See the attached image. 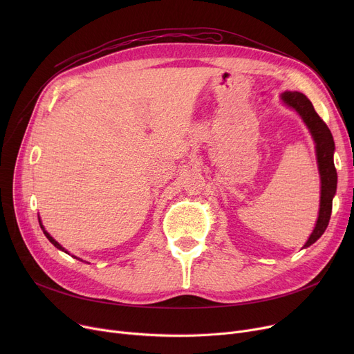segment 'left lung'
Here are the masks:
<instances>
[{"mask_svg":"<svg viewBox=\"0 0 354 354\" xmlns=\"http://www.w3.org/2000/svg\"><path fill=\"white\" fill-rule=\"evenodd\" d=\"M283 100L287 106L292 107L297 113L301 116L307 127L310 129L311 136L315 142V152H317L319 160V171L322 178V196H320V212L317 224L313 234L310 235L306 247L314 244L326 231L328 221L331 216V207H333V196L336 194L337 188V172L336 166H334L333 153H334V140L331 136L330 129L324 123V120L315 113V110L311 102L299 91H286L283 93Z\"/></svg>","mask_w":354,"mask_h":354,"instance_id":"left-lung-1","label":"left lung"}]
</instances>
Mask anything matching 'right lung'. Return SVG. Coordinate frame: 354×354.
Wrapping results in <instances>:
<instances>
[{
  "label": "right lung",
  "instance_id": "right-lung-1",
  "mask_svg": "<svg viewBox=\"0 0 354 354\" xmlns=\"http://www.w3.org/2000/svg\"><path fill=\"white\" fill-rule=\"evenodd\" d=\"M41 228H43V227H41ZM43 232H44V235L48 238V241H50V243H51V244H53L55 248H59V250H62V251L67 252V251H66V250H64V248H63V247H62V245L57 243V241H54V239H53V236H50V234H47L44 230H43ZM74 258H77V257H74ZM77 259H79V258H77Z\"/></svg>",
  "mask_w": 354,
  "mask_h": 354
}]
</instances>
